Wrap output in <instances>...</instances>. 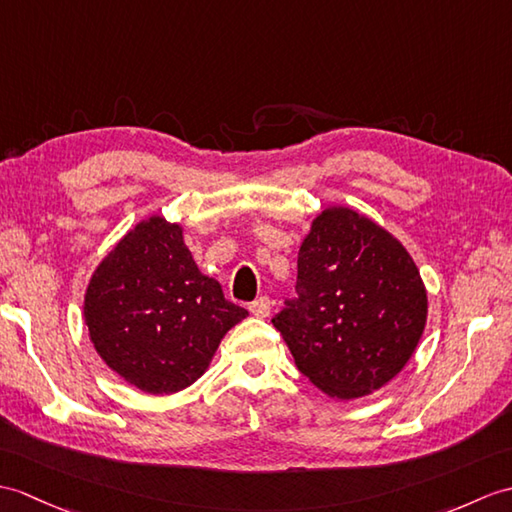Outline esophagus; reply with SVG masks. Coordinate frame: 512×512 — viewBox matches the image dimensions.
<instances>
[{
    "mask_svg": "<svg viewBox=\"0 0 512 512\" xmlns=\"http://www.w3.org/2000/svg\"><path fill=\"white\" fill-rule=\"evenodd\" d=\"M270 307H272V301L268 296H257V299L248 305V310H251V314L257 318H266L270 314Z\"/></svg>",
    "mask_w": 512,
    "mask_h": 512,
    "instance_id": "1",
    "label": "esophagus"
}]
</instances>
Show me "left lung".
<instances>
[{"label":"left lung","mask_w":512,"mask_h":512,"mask_svg":"<svg viewBox=\"0 0 512 512\" xmlns=\"http://www.w3.org/2000/svg\"><path fill=\"white\" fill-rule=\"evenodd\" d=\"M296 296L272 318L299 371L331 397L388 384L423 334L427 294L395 237L351 209L314 220L296 261Z\"/></svg>","instance_id":"left-lung-1"}]
</instances>
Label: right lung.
Masks as SVG:
<instances>
[{
  "label": "right lung",
  "instance_id": "obj_1",
  "mask_svg": "<svg viewBox=\"0 0 512 512\" xmlns=\"http://www.w3.org/2000/svg\"><path fill=\"white\" fill-rule=\"evenodd\" d=\"M246 316L198 270L181 227L159 216L124 235L93 272L85 296L95 351L150 395L194 384L224 334Z\"/></svg>",
  "mask_w": 512,
  "mask_h": 512
}]
</instances>
